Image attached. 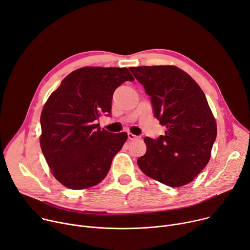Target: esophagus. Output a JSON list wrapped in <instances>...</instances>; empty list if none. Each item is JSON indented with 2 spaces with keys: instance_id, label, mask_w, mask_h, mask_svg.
Masks as SVG:
<instances>
[{
  "instance_id": "obj_1",
  "label": "esophagus",
  "mask_w": 250,
  "mask_h": 250,
  "mask_svg": "<svg viewBox=\"0 0 250 250\" xmlns=\"http://www.w3.org/2000/svg\"><path fill=\"white\" fill-rule=\"evenodd\" d=\"M127 138H128V140H130V141L137 140V139H141V137H139V135H134V134H132V133H130V132H127Z\"/></svg>"
}]
</instances>
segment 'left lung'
<instances>
[{
    "label": "left lung",
    "instance_id": "8db88e82",
    "mask_svg": "<svg viewBox=\"0 0 250 250\" xmlns=\"http://www.w3.org/2000/svg\"><path fill=\"white\" fill-rule=\"evenodd\" d=\"M144 85L154 117L167 126L156 140L145 138L146 152L139 157L142 171L160 183L183 187L208 165L216 139V123L196 82L174 65L129 67Z\"/></svg>",
    "mask_w": 250,
    "mask_h": 250
}]
</instances>
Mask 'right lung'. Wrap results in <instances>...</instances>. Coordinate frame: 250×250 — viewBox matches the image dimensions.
Wrapping results in <instances>:
<instances>
[{
	"instance_id": "right-lung-1",
	"label": "right lung",
	"mask_w": 250,
	"mask_h": 250,
	"mask_svg": "<svg viewBox=\"0 0 250 250\" xmlns=\"http://www.w3.org/2000/svg\"><path fill=\"white\" fill-rule=\"evenodd\" d=\"M126 81H134L126 67H82L66 76L43 105L41 148L67 188L100 184L125 143V132L101 129L96 121L103 113L110 117L112 95Z\"/></svg>"
}]
</instances>
